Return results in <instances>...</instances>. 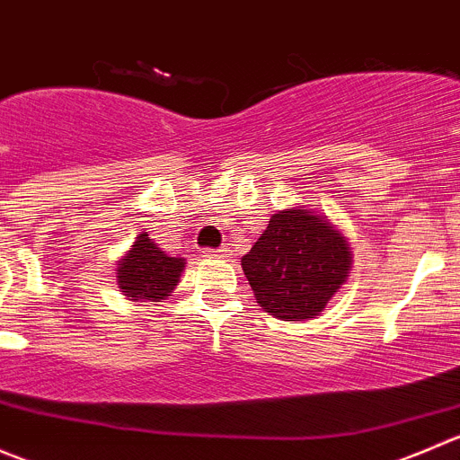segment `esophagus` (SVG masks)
Segmentation results:
<instances>
[{"mask_svg": "<svg viewBox=\"0 0 460 460\" xmlns=\"http://www.w3.org/2000/svg\"><path fill=\"white\" fill-rule=\"evenodd\" d=\"M203 257H208V259H226V257H228V248H221V250L206 248V250H203Z\"/></svg>", "mask_w": 460, "mask_h": 460, "instance_id": "1", "label": "esophagus"}]
</instances>
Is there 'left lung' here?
Instances as JSON below:
<instances>
[{"instance_id": "left-lung-1", "label": "left lung", "mask_w": 460, "mask_h": 460, "mask_svg": "<svg viewBox=\"0 0 460 460\" xmlns=\"http://www.w3.org/2000/svg\"><path fill=\"white\" fill-rule=\"evenodd\" d=\"M257 304L284 322L322 315L349 279L353 254L331 219L302 206L270 217L257 243L241 257Z\"/></svg>"}]
</instances>
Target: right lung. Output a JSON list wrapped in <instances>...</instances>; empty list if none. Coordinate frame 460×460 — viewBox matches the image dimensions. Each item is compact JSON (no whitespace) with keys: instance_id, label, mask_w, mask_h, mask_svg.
Returning a JSON list of instances; mask_svg holds the SVG:
<instances>
[{"instance_id":"right-lung-1","label":"right lung","mask_w":460,"mask_h":460,"mask_svg":"<svg viewBox=\"0 0 460 460\" xmlns=\"http://www.w3.org/2000/svg\"><path fill=\"white\" fill-rule=\"evenodd\" d=\"M183 270V257H172L158 248L154 239H149L147 232H140L134 245L118 261L116 281L120 293L129 302L145 306L147 302H161L170 297L179 286Z\"/></svg>"}]
</instances>
